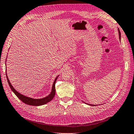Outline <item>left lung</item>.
I'll use <instances>...</instances> for the list:
<instances>
[{
    "label": "left lung",
    "instance_id": "1",
    "mask_svg": "<svg viewBox=\"0 0 134 134\" xmlns=\"http://www.w3.org/2000/svg\"><path fill=\"white\" fill-rule=\"evenodd\" d=\"M118 34H119V39H120V41H121V32H120V30H119V29L118 28ZM83 103H85V104H88V105H92V106H95V105H92V104H87V103H86L85 102H83Z\"/></svg>",
    "mask_w": 134,
    "mask_h": 134
}]
</instances>
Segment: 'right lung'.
I'll return each instance as SVG.
<instances>
[{"mask_svg":"<svg viewBox=\"0 0 134 134\" xmlns=\"http://www.w3.org/2000/svg\"><path fill=\"white\" fill-rule=\"evenodd\" d=\"M5 66H6V63H5ZM5 73H7V71L5 72ZM59 76V75L56 77V78L55 79V81H54V82H53V85H52V91L48 96H47L46 97H43V98H42V99H34V98H31V97H29L25 96L24 95H22L21 93L17 91L16 90L14 89L13 87L12 86L11 83H10L8 76H7V74L6 73L7 81H8L9 86L10 87V89L12 90V91L17 96L18 98H19L20 100L22 101L23 103L26 104H28V105H32V106L42 105H44V104H46L47 103H49L53 99V98L54 97V96H55V93H56L55 83H56V81L57 79V78H58Z\"/></svg>","mask_w":134,"mask_h":134,"instance_id":"right-lung-1","label":"right lung"}]
</instances>
